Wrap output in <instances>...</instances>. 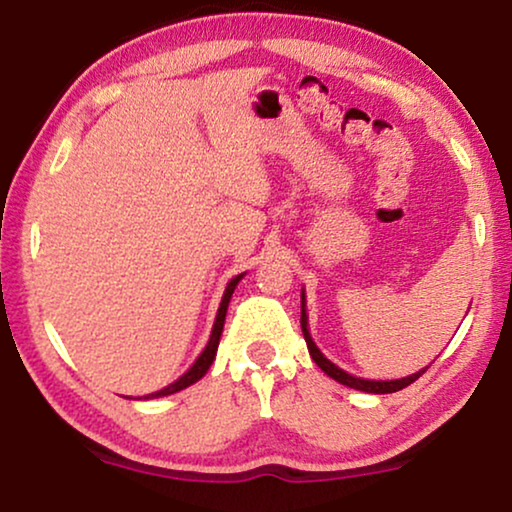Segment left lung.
I'll list each match as a JSON object with an SVG mask.
<instances>
[{"label":"left lung","mask_w":512,"mask_h":512,"mask_svg":"<svg viewBox=\"0 0 512 512\" xmlns=\"http://www.w3.org/2000/svg\"><path fill=\"white\" fill-rule=\"evenodd\" d=\"M306 299H304V290H302V332H304V339H306V346H309V353L313 358V363H316L320 370H323L327 377H332L339 384L349 386V388H356V391H365V393H395V391H403L405 386H410L412 381H417L421 374L426 370H419L417 374H410V377H403V379H393V381H374V379H360V377H353V374L344 372L342 367H337L332 360H327L323 353L316 344H313V339L309 335V316H306Z\"/></svg>","instance_id":"left-lung-1"}]
</instances>
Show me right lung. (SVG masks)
I'll use <instances>...</instances> for the list:
<instances>
[{
  "mask_svg": "<svg viewBox=\"0 0 512 512\" xmlns=\"http://www.w3.org/2000/svg\"><path fill=\"white\" fill-rule=\"evenodd\" d=\"M241 278H243V274L236 276V278H231V281L227 283V290H224V297H222V302H220V309H217V318H215V325H213V335H210L206 349H203L201 356L196 358V363H194L192 367H189V370H187L185 374H182L180 379L173 381V384H170V386L161 388V391H156V393L145 395V400H149V398H161V395H170V393L182 391V388L196 384V381H199V379L203 377V374L208 372V367L213 365V360H215L217 344H220V335H222V327H224V316H227L229 299H231V295H234L236 285H238V281H241Z\"/></svg>",
  "mask_w": 512,
  "mask_h": 512,
  "instance_id": "right-lung-1",
  "label": "right lung"
}]
</instances>
